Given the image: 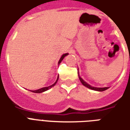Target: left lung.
<instances>
[{
  "mask_svg": "<svg viewBox=\"0 0 130 130\" xmlns=\"http://www.w3.org/2000/svg\"><path fill=\"white\" fill-rule=\"evenodd\" d=\"M78 76H79V80L82 82V84H83L84 86H85L87 88H89V89H92V90L94 91H103L106 90V89H108V87H103V88H99V87H91V85H89V84H87V82H85L84 80L82 79V78H81L79 77V73H78Z\"/></svg>",
  "mask_w": 130,
  "mask_h": 130,
  "instance_id": "left-lung-1",
  "label": "left lung"
}]
</instances>
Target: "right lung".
Returning a JSON list of instances; mask_svg holds the SVG:
<instances>
[{
  "mask_svg": "<svg viewBox=\"0 0 130 130\" xmlns=\"http://www.w3.org/2000/svg\"><path fill=\"white\" fill-rule=\"evenodd\" d=\"M68 53H65V54H63L62 56H61V58H60V59L58 61V64H60V62H61V61H62V60H63V58H65V56H68ZM58 77H58V78H57V80L56 81V82L54 83L53 84H52V85H51V86H49V87H43V88H41V89H37V90H34V91H31V92H34V93H42V92H43V91H46L48 90L49 89H51V88H52L53 86H55L56 85V84L57 83V82H58Z\"/></svg>",
  "mask_w": 130,
  "mask_h": 130,
  "instance_id": "1",
  "label": "right lung"
}]
</instances>
